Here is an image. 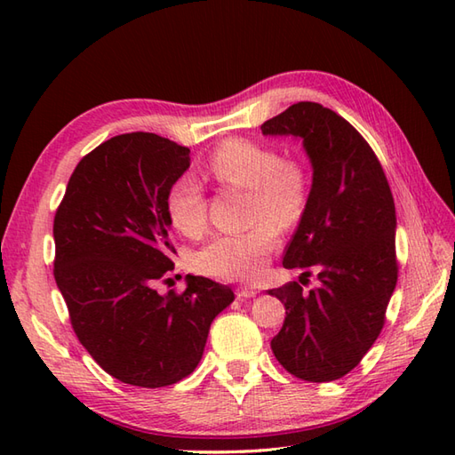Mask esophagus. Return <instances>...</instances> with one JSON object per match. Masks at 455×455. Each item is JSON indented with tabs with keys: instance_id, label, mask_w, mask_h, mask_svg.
<instances>
[{
	"instance_id": "34e87169",
	"label": "esophagus",
	"mask_w": 455,
	"mask_h": 455,
	"mask_svg": "<svg viewBox=\"0 0 455 455\" xmlns=\"http://www.w3.org/2000/svg\"><path fill=\"white\" fill-rule=\"evenodd\" d=\"M256 295H258V291H256V289H252V287H240V289H236V297L240 299V301H244V299H252Z\"/></svg>"
}]
</instances>
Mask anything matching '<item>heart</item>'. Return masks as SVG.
Here are the masks:
<instances>
[{"label": "heart", "mask_w": 455, "mask_h": 455, "mask_svg": "<svg viewBox=\"0 0 455 455\" xmlns=\"http://www.w3.org/2000/svg\"><path fill=\"white\" fill-rule=\"evenodd\" d=\"M209 172L225 186L250 189L246 233L219 235L197 254L201 274L252 282L264 274L267 256L277 246V228H291L305 215L311 178L301 160L283 158L269 144L230 139L211 154ZM166 212L181 235L199 236L207 227V196L201 181L183 173L166 193Z\"/></svg>", "instance_id": "obj_1"}]
</instances>
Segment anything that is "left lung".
Returning <instances> with one entry per match:
<instances>
[{
    "label": "left lung",
    "instance_id": "8db88e82",
    "mask_svg": "<svg viewBox=\"0 0 455 455\" xmlns=\"http://www.w3.org/2000/svg\"><path fill=\"white\" fill-rule=\"evenodd\" d=\"M262 132L301 139L311 160V196L283 266L318 269L321 282L308 293L297 282L269 289L285 307L272 350L299 379H340L377 340L397 285L389 183L362 134L321 103L299 101Z\"/></svg>",
    "mask_w": 455,
    "mask_h": 455
}]
</instances>
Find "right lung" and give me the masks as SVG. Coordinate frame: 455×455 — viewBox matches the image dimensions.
<instances>
[{
  "instance_id": "1",
  "label": "right lung",
  "mask_w": 455,
  "mask_h": 455,
  "mask_svg": "<svg viewBox=\"0 0 455 455\" xmlns=\"http://www.w3.org/2000/svg\"><path fill=\"white\" fill-rule=\"evenodd\" d=\"M189 148L154 132L100 144L76 166L54 217V279L76 336L115 379L166 387L201 362L228 285L188 275L181 295L154 283L173 269L166 193Z\"/></svg>"
}]
</instances>
